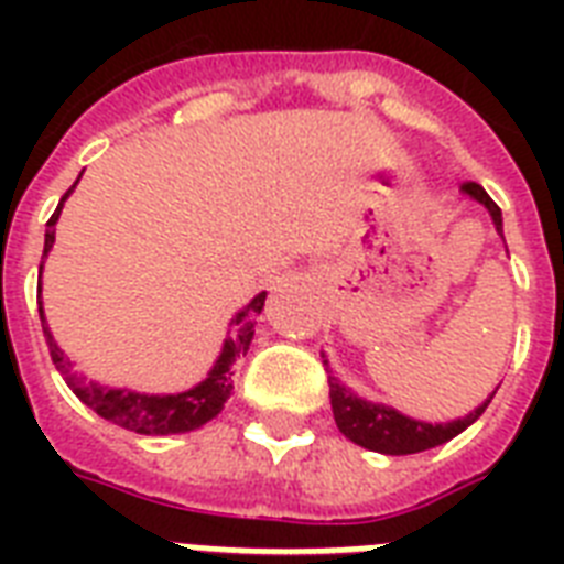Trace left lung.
Returning a JSON list of instances; mask_svg holds the SVG:
<instances>
[{"instance_id":"1","label":"left lung","mask_w":564,"mask_h":564,"mask_svg":"<svg viewBox=\"0 0 564 564\" xmlns=\"http://www.w3.org/2000/svg\"><path fill=\"white\" fill-rule=\"evenodd\" d=\"M463 193L474 202H480L486 210H489L491 221H495V230H498L500 237H503V219H500V207L489 198V193L480 187V184H463ZM325 357V354H322ZM327 369V383H330V406H334V419L336 427L343 433L345 438H351L354 445L366 447V451H375V454H386V456H403V454H421V451H430V447L445 445L454 436H459L465 427H471L474 421L480 419L486 406L491 403L495 392L486 398V401L471 410L465 419H454V421H436V424H430V421L421 419H410V415H403L389 403H377V401H366L360 394L354 392L351 386H345L339 377H334V369H330V362L325 360Z\"/></svg>"}]
</instances>
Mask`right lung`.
I'll list each match as a JSON object with an SVG mask.
<instances>
[{
    "label": "right lung",
    "instance_id": "obj_1",
    "mask_svg": "<svg viewBox=\"0 0 564 564\" xmlns=\"http://www.w3.org/2000/svg\"><path fill=\"white\" fill-rule=\"evenodd\" d=\"M78 184V181H75ZM75 184L64 193L57 210L52 213V219L46 221V242H43V260L48 257L52 246H55V225L57 216H61V207L69 198V193L75 189ZM40 278H43V263H40ZM265 292L254 295L248 301L246 307L239 310L237 316L230 318V330L221 343V351L213 362V369L207 371L202 383H195L187 392L175 394H145V392H131V389H113V386L93 383V380H84V375L73 369L75 362L61 351V345L55 343V336L48 330L46 313H43V301H37L40 322H43V336L48 343V354H52V362L55 369L64 375L66 386L73 389L75 398L90 406L96 415L113 421L119 427L131 430V433H140V436H172V433H189V430L204 427L207 421L216 419L225 406V401L234 392V362L239 357H246L248 345L254 339V316L263 310Z\"/></svg>",
    "mask_w": 564,
    "mask_h": 564
}]
</instances>
